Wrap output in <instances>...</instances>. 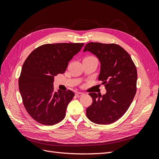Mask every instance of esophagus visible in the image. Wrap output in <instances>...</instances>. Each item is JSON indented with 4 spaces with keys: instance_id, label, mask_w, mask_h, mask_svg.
I'll list each match as a JSON object with an SVG mask.
<instances>
[{
    "instance_id": "obj_1",
    "label": "esophagus",
    "mask_w": 159,
    "mask_h": 159,
    "mask_svg": "<svg viewBox=\"0 0 159 159\" xmlns=\"http://www.w3.org/2000/svg\"><path fill=\"white\" fill-rule=\"evenodd\" d=\"M75 95L77 96V97H81V96L83 95V93H80V92H78L75 93Z\"/></svg>"
}]
</instances>
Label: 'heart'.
Listing matches in <instances>:
<instances>
[{
	"label": "heart",
	"instance_id": "1",
	"mask_svg": "<svg viewBox=\"0 0 159 159\" xmlns=\"http://www.w3.org/2000/svg\"><path fill=\"white\" fill-rule=\"evenodd\" d=\"M86 58H96V57H94L93 56H86L84 59H86Z\"/></svg>",
	"mask_w": 159,
	"mask_h": 159
}]
</instances>
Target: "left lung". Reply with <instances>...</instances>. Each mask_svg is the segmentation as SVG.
<instances>
[{
	"instance_id": "obj_1",
	"label": "left lung",
	"mask_w": 159,
	"mask_h": 159,
	"mask_svg": "<svg viewBox=\"0 0 159 159\" xmlns=\"http://www.w3.org/2000/svg\"><path fill=\"white\" fill-rule=\"evenodd\" d=\"M89 51L98 57L101 71L98 80L107 92L99 95L89 93L93 102L86 115L96 124L109 125L126 113L137 91V71L127 52L116 44L89 42L84 52Z\"/></svg>"
}]
</instances>
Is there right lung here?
Segmentation results:
<instances>
[{
  "label": "right lung",
  "mask_w": 159,
  "mask_h": 159,
  "mask_svg": "<svg viewBox=\"0 0 159 159\" xmlns=\"http://www.w3.org/2000/svg\"><path fill=\"white\" fill-rule=\"evenodd\" d=\"M84 43H57L42 45L33 50L24 63L18 79L23 105L31 117L44 125L58 123L66 116L73 91L55 92L54 78L64 74L69 61Z\"/></svg>",
  "instance_id": "add662e5"
}]
</instances>
